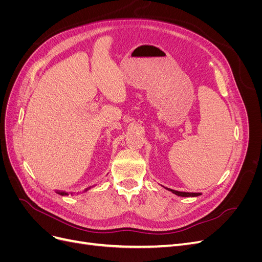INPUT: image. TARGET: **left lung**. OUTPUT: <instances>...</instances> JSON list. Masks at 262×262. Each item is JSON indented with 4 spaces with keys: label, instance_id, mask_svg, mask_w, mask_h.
<instances>
[{
    "label": "left lung",
    "instance_id": "left-lung-1",
    "mask_svg": "<svg viewBox=\"0 0 262 262\" xmlns=\"http://www.w3.org/2000/svg\"><path fill=\"white\" fill-rule=\"evenodd\" d=\"M167 190H169V191H171L172 193H175L176 195H179V196H198V195H200L201 193H199V192H182V191H177V190H172V189H168V188H166Z\"/></svg>",
    "mask_w": 262,
    "mask_h": 262
}]
</instances>
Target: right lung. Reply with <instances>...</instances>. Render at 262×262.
<instances>
[{
  "label": "right lung",
  "mask_w": 262,
  "mask_h": 262,
  "mask_svg": "<svg viewBox=\"0 0 262 262\" xmlns=\"http://www.w3.org/2000/svg\"><path fill=\"white\" fill-rule=\"evenodd\" d=\"M58 193H59V194H61V195H68V194H69L68 192H63V191H59Z\"/></svg>",
  "instance_id": "add662e5"
}]
</instances>
